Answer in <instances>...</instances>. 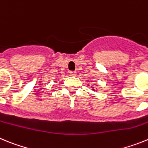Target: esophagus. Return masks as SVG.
Masks as SVG:
<instances>
[{
	"label": "esophagus",
	"instance_id": "1",
	"mask_svg": "<svg viewBox=\"0 0 148 148\" xmlns=\"http://www.w3.org/2000/svg\"><path fill=\"white\" fill-rule=\"evenodd\" d=\"M70 74L71 76H76V75H77L76 72H74V71H71L70 73Z\"/></svg>",
	"mask_w": 148,
	"mask_h": 148
}]
</instances>
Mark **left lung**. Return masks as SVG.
Here are the masks:
<instances>
[{
  "label": "left lung",
  "instance_id": "left-lung-1",
  "mask_svg": "<svg viewBox=\"0 0 148 148\" xmlns=\"http://www.w3.org/2000/svg\"><path fill=\"white\" fill-rule=\"evenodd\" d=\"M92 87V90H93V91H97V90H95V89H94V87Z\"/></svg>",
  "mask_w": 148,
  "mask_h": 148
}]
</instances>
